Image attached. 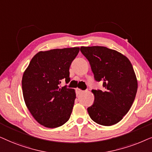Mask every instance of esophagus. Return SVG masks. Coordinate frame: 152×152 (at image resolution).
<instances>
[{
  "label": "esophagus",
  "mask_w": 152,
  "mask_h": 152,
  "mask_svg": "<svg viewBox=\"0 0 152 152\" xmlns=\"http://www.w3.org/2000/svg\"><path fill=\"white\" fill-rule=\"evenodd\" d=\"M84 92V91L82 90H80V89H78V88L76 89V92H77V94H80V93H82V92Z\"/></svg>",
  "instance_id": "obj_1"
}]
</instances>
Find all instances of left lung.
Wrapping results in <instances>:
<instances>
[{
	"label": "left lung",
	"instance_id": "left-lung-1",
	"mask_svg": "<svg viewBox=\"0 0 152 152\" xmlns=\"http://www.w3.org/2000/svg\"><path fill=\"white\" fill-rule=\"evenodd\" d=\"M96 81L104 90H92L94 101L88 108L90 118L103 126L118 123L130 110L137 90V81L130 60L121 53L105 46H81Z\"/></svg>",
	"mask_w": 152,
	"mask_h": 152
}]
</instances>
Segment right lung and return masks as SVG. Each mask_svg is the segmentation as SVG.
I'll return each instance as SVG.
<instances>
[{
	"label": "right lung",
	"instance_id": "obj_1",
	"mask_svg": "<svg viewBox=\"0 0 152 152\" xmlns=\"http://www.w3.org/2000/svg\"><path fill=\"white\" fill-rule=\"evenodd\" d=\"M79 47L39 51L32 58L22 78L24 102L35 120L47 128L67 122L76 99L74 89L60 87L70 81L69 67Z\"/></svg>",
	"mask_w": 152,
	"mask_h": 152
}]
</instances>
